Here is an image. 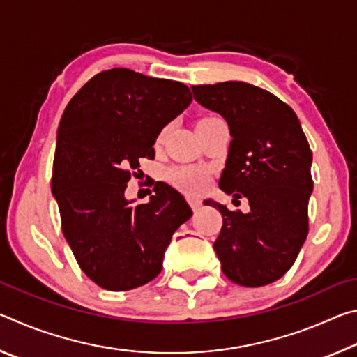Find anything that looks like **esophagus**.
Here are the masks:
<instances>
[{
  "instance_id": "1",
  "label": "esophagus",
  "mask_w": 357,
  "mask_h": 357,
  "mask_svg": "<svg viewBox=\"0 0 357 357\" xmlns=\"http://www.w3.org/2000/svg\"><path fill=\"white\" fill-rule=\"evenodd\" d=\"M187 202H189L190 208L193 211H198L202 206V200H200V198H197V197H187Z\"/></svg>"
}]
</instances>
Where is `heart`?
Returning <instances> with one entry per match:
<instances>
[{"label":"heart","mask_w":357,"mask_h":357,"mask_svg":"<svg viewBox=\"0 0 357 357\" xmlns=\"http://www.w3.org/2000/svg\"><path fill=\"white\" fill-rule=\"evenodd\" d=\"M214 116H206L198 119L197 124L204 123V121L213 119ZM170 179L179 187H184V189L189 190H200L206 185L209 179V173L206 168L202 167H181V168H173L170 172Z\"/></svg>","instance_id":"obj_1"}]
</instances>
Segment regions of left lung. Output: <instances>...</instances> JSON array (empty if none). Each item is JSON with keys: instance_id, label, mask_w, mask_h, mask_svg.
<instances>
[{"instance_id": "left-lung-1", "label": "left lung", "mask_w": 357, "mask_h": 357, "mask_svg": "<svg viewBox=\"0 0 357 357\" xmlns=\"http://www.w3.org/2000/svg\"><path fill=\"white\" fill-rule=\"evenodd\" d=\"M203 107L228 123L229 143L219 185L245 197L250 211L222 214L214 250L222 271L241 287L269 285L291 268L309 233L313 190L312 151L293 108L263 88L244 82L192 86Z\"/></svg>"}]
</instances>
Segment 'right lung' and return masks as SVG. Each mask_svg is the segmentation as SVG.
Returning a JSON list of instances; mask_svg holds the SVG:
<instances>
[{"label":"right lung","mask_w":357,"mask_h":357,"mask_svg":"<svg viewBox=\"0 0 357 357\" xmlns=\"http://www.w3.org/2000/svg\"><path fill=\"white\" fill-rule=\"evenodd\" d=\"M190 102L184 83L114 68L84 83L66 107L52 192L78 266L100 288L128 291L155 279L172 234L192 215L164 183L148 204L124 198L140 159H154L157 135Z\"/></svg>","instance_id":"add662e5"}]
</instances>
